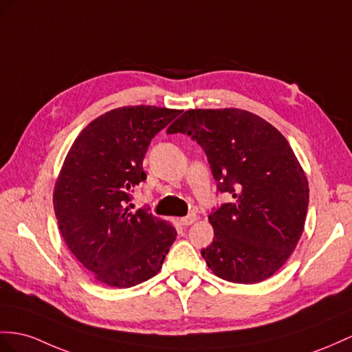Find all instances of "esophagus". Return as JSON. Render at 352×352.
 I'll return each instance as SVG.
<instances>
[{"mask_svg": "<svg viewBox=\"0 0 352 352\" xmlns=\"http://www.w3.org/2000/svg\"><path fill=\"white\" fill-rule=\"evenodd\" d=\"M196 220H197V215L195 212H192V214L186 215V217L179 219V223H182L183 226H190V224H193Z\"/></svg>", "mask_w": 352, "mask_h": 352, "instance_id": "obj_1", "label": "esophagus"}]
</instances>
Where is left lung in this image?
Segmentation results:
<instances>
[{"label":"left lung","mask_w":352,"mask_h":352,"mask_svg":"<svg viewBox=\"0 0 352 352\" xmlns=\"http://www.w3.org/2000/svg\"><path fill=\"white\" fill-rule=\"evenodd\" d=\"M168 133H187L204 148L220 193L212 244L201 251L214 275L256 284L292 256L305 228L308 179L290 144L262 117L238 108L188 110Z\"/></svg>","instance_id":"1"}]
</instances>
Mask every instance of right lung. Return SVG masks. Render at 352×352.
Returning <instances> with one entry per match:
<instances>
[{"mask_svg":"<svg viewBox=\"0 0 352 352\" xmlns=\"http://www.w3.org/2000/svg\"><path fill=\"white\" fill-rule=\"evenodd\" d=\"M182 110L153 105L114 108L96 117L71 146L53 192L60 235L99 283L128 288L155 276L177 230L131 192L147 178L142 160L155 135Z\"/></svg>","mask_w":352,"mask_h":352,"instance_id":"1","label":"right lung"}]
</instances>
